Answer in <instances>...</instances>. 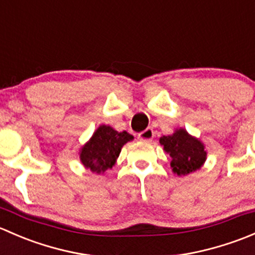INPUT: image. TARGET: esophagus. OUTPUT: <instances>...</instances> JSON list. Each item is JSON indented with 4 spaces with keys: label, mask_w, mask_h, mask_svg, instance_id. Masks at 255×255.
<instances>
[{
    "label": "esophagus",
    "mask_w": 255,
    "mask_h": 255,
    "mask_svg": "<svg viewBox=\"0 0 255 255\" xmlns=\"http://www.w3.org/2000/svg\"><path fill=\"white\" fill-rule=\"evenodd\" d=\"M138 138L140 140H144V142H150L154 138V130L151 128H146V129H144L143 132H140L138 134Z\"/></svg>",
    "instance_id": "34e87169"
}]
</instances>
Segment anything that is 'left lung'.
Listing matches in <instances>:
<instances>
[{"instance_id":"8db88e82","label":"left lung","mask_w":255,"mask_h":255,"mask_svg":"<svg viewBox=\"0 0 255 255\" xmlns=\"http://www.w3.org/2000/svg\"><path fill=\"white\" fill-rule=\"evenodd\" d=\"M164 151L170 156L171 168L177 175H187L201 168L206 160L204 144L191 137L185 129L160 138Z\"/></svg>"}]
</instances>
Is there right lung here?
Masks as SVG:
<instances>
[{"mask_svg":"<svg viewBox=\"0 0 255 255\" xmlns=\"http://www.w3.org/2000/svg\"><path fill=\"white\" fill-rule=\"evenodd\" d=\"M132 139V135L126 130L117 132L110 126H101L94 133L90 142L81 149V163L94 173H105L115 165L122 146Z\"/></svg>","mask_w":255,"mask_h":255,"instance_id":"obj_1","label":"right lung"}]
</instances>
